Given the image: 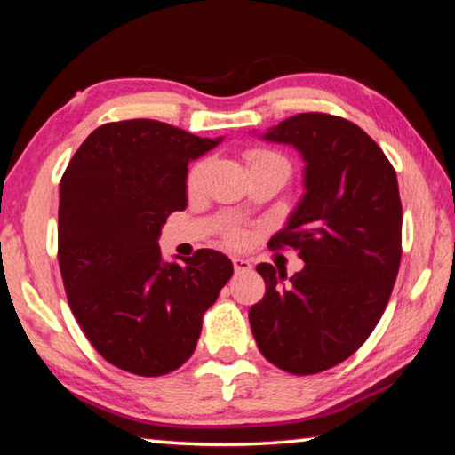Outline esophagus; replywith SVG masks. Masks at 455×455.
Masks as SVG:
<instances>
[{
	"instance_id": "obj_1",
	"label": "esophagus",
	"mask_w": 455,
	"mask_h": 455,
	"mask_svg": "<svg viewBox=\"0 0 455 455\" xmlns=\"http://www.w3.org/2000/svg\"><path fill=\"white\" fill-rule=\"evenodd\" d=\"M233 267H235L236 273H249L251 268H252L251 260H246V259H243V257H235V259H233Z\"/></svg>"
}]
</instances>
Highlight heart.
<instances>
[{
    "mask_svg": "<svg viewBox=\"0 0 455 455\" xmlns=\"http://www.w3.org/2000/svg\"><path fill=\"white\" fill-rule=\"evenodd\" d=\"M249 163H251V166L283 164V166L289 168L287 160H284L281 154L271 152V150H252V152H249ZM206 171H209V163H206V160H198V163L190 168L188 176H187V190L190 192V195H196V192L203 188ZM244 238H246V235L243 233L241 228H230L227 233V243L233 244V246H241L244 243Z\"/></svg>",
    "mask_w": 455,
    "mask_h": 455,
    "instance_id": "obj_1",
    "label": "heart"
}]
</instances>
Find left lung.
Here are the masks:
<instances>
[{
	"label": "left lung",
	"mask_w": 455,
	"mask_h": 455,
	"mask_svg": "<svg viewBox=\"0 0 455 455\" xmlns=\"http://www.w3.org/2000/svg\"><path fill=\"white\" fill-rule=\"evenodd\" d=\"M265 140L291 144L305 160V195L268 246H291L303 271L289 283L268 263L263 301L251 307L252 335L267 361L313 375L351 357L371 335L402 260L397 174L371 136L353 122L305 112Z\"/></svg>",
	"instance_id": "left-lung-1"
}]
</instances>
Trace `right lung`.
Returning <instances> with one entry per match:
<instances>
[{
	"label": "right lung",
	"instance_id": "right-lung-1",
	"mask_svg": "<svg viewBox=\"0 0 455 455\" xmlns=\"http://www.w3.org/2000/svg\"><path fill=\"white\" fill-rule=\"evenodd\" d=\"M220 142L158 120L96 128L60 182L58 260L68 303L108 363L142 377L179 369L233 263L200 249L164 263L158 236L187 206L188 163Z\"/></svg>",
	"mask_w": 455,
	"mask_h": 455
}]
</instances>
